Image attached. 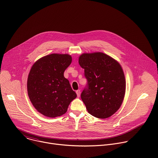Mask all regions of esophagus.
Returning <instances> with one entry per match:
<instances>
[{"label":"esophagus","mask_w":158,"mask_h":158,"mask_svg":"<svg viewBox=\"0 0 158 158\" xmlns=\"http://www.w3.org/2000/svg\"><path fill=\"white\" fill-rule=\"evenodd\" d=\"M76 94H77V96L78 98L80 97V95H81V91L80 90H77V91H76Z\"/></svg>","instance_id":"1"}]
</instances>
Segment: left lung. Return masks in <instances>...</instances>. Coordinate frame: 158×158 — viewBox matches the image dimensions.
<instances>
[{
	"label": "left lung",
	"instance_id": "left-lung-1",
	"mask_svg": "<svg viewBox=\"0 0 158 158\" xmlns=\"http://www.w3.org/2000/svg\"><path fill=\"white\" fill-rule=\"evenodd\" d=\"M79 63L84 69L87 87L81 99L90 114L106 119L120 108L126 92V79L120 64L102 52L84 53Z\"/></svg>",
	"mask_w": 158,
	"mask_h": 158
}]
</instances>
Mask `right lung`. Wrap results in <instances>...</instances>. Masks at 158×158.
<instances>
[{"instance_id":"obj_1","label":"right lung","mask_w":158,"mask_h":158,"mask_svg":"<svg viewBox=\"0 0 158 158\" xmlns=\"http://www.w3.org/2000/svg\"><path fill=\"white\" fill-rule=\"evenodd\" d=\"M71 62L69 54H51L32 65L27 79V93L32 105L42 115L49 118L62 116L77 97L69 81L64 76Z\"/></svg>"}]
</instances>
